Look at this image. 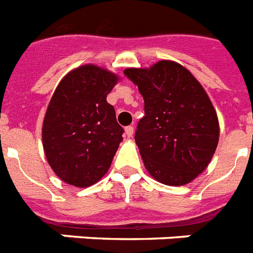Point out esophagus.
I'll return each mask as SVG.
<instances>
[{
	"label": "esophagus",
	"instance_id": "1",
	"mask_svg": "<svg viewBox=\"0 0 253 253\" xmlns=\"http://www.w3.org/2000/svg\"><path fill=\"white\" fill-rule=\"evenodd\" d=\"M133 132H134V129H133V126H130V125L125 128V134H126V136H128L129 138H130V137L133 136Z\"/></svg>",
	"mask_w": 253,
	"mask_h": 253
}]
</instances>
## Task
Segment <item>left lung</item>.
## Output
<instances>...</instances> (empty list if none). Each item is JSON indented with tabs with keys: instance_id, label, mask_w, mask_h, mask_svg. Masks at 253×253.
Masks as SVG:
<instances>
[{
	"instance_id": "1",
	"label": "left lung",
	"mask_w": 253,
	"mask_h": 253,
	"mask_svg": "<svg viewBox=\"0 0 253 253\" xmlns=\"http://www.w3.org/2000/svg\"><path fill=\"white\" fill-rule=\"evenodd\" d=\"M124 74L145 102L134 139L147 172L166 185L195 180L219 139L217 112L207 91L189 70L169 60L146 69L129 68Z\"/></svg>"
}]
</instances>
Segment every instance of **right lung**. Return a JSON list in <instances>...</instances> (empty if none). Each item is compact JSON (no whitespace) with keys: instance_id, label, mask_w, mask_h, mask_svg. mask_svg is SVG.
I'll list each match as a JSON object with an SVG mask.
<instances>
[{"instance_id":"1","label":"right lung","mask_w":253,"mask_h":253,"mask_svg":"<svg viewBox=\"0 0 253 253\" xmlns=\"http://www.w3.org/2000/svg\"><path fill=\"white\" fill-rule=\"evenodd\" d=\"M119 77L92 64L66 74L54 90L43 121V147L50 169L78 188L99 181L111 167L124 129L107 95Z\"/></svg>"}]
</instances>
